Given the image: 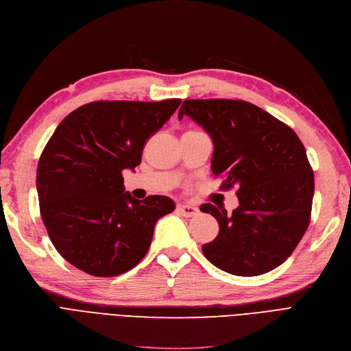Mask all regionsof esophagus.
<instances>
[{
  "label": "esophagus",
  "mask_w": 351,
  "mask_h": 351,
  "mask_svg": "<svg viewBox=\"0 0 351 351\" xmlns=\"http://www.w3.org/2000/svg\"><path fill=\"white\" fill-rule=\"evenodd\" d=\"M177 210L183 215V216H195L199 213V209L196 206H193V204H187V203H178L177 204Z\"/></svg>",
  "instance_id": "34e87169"
}]
</instances>
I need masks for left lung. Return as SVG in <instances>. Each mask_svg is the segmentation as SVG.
Masks as SVG:
<instances>
[{
  "label": "left lung",
  "mask_w": 351,
  "mask_h": 351,
  "mask_svg": "<svg viewBox=\"0 0 351 351\" xmlns=\"http://www.w3.org/2000/svg\"><path fill=\"white\" fill-rule=\"evenodd\" d=\"M189 116L213 142L212 173L223 189L237 187L232 213L200 206L219 223V234L202 251L229 274L258 276L291 256L309 225L313 173L295 132L274 116L241 100H186Z\"/></svg>",
  "instance_id": "1"
}]
</instances>
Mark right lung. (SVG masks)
Here are the masks:
<instances>
[{
  "label": "right lung",
  "mask_w": 351,
  "mask_h": 351,
  "mask_svg": "<svg viewBox=\"0 0 351 351\" xmlns=\"http://www.w3.org/2000/svg\"><path fill=\"white\" fill-rule=\"evenodd\" d=\"M180 103L94 101L55 129L40 155L36 189L52 244L74 267L99 277L134 269L156 221L176 209L167 196L132 197L122 171H135L143 145Z\"/></svg>",
  "instance_id": "add662e5"
}]
</instances>
